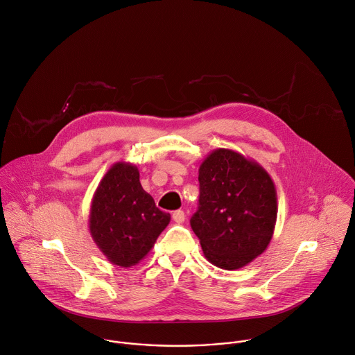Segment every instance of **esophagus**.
I'll use <instances>...</instances> for the list:
<instances>
[{
	"instance_id": "1",
	"label": "esophagus",
	"mask_w": 355,
	"mask_h": 355,
	"mask_svg": "<svg viewBox=\"0 0 355 355\" xmlns=\"http://www.w3.org/2000/svg\"><path fill=\"white\" fill-rule=\"evenodd\" d=\"M172 219L176 222V223H184V219H186V215H184V212L183 211H175L173 214H172Z\"/></svg>"
}]
</instances>
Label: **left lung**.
<instances>
[{
  "label": "left lung",
  "instance_id": "8db88e82",
  "mask_svg": "<svg viewBox=\"0 0 355 355\" xmlns=\"http://www.w3.org/2000/svg\"><path fill=\"white\" fill-rule=\"evenodd\" d=\"M198 180L200 205L191 229L214 266L238 270L272 238L278 212L274 182L259 162L230 148L209 153Z\"/></svg>",
  "mask_w": 355,
  "mask_h": 355
}]
</instances>
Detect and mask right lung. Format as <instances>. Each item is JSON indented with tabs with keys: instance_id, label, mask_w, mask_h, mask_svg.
I'll list each match as a JSON object with an SVG mask.
<instances>
[{
	"instance_id": "obj_1",
	"label": "right lung",
	"mask_w": 355,
	"mask_h": 355,
	"mask_svg": "<svg viewBox=\"0 0 355 355\" xmlns=\"http://www.w3.org/2000/svg\"><path fill=\"white\" fill-rule=\"evenodd\" d=\"M136 165L119 161L101 180L91 202L89 233L106 259L122 268L137 264L171 222L139 180Z\"/></svg>"
}]
</instances>
